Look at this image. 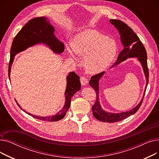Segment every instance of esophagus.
Returning a JSON list of instances; mask_svg holds the SVG:
<instances>
[{
  "label": "esophagus",
  "instance_id": "obj_1",
  "mask_svg": "<svg viewBox=\"0 0 159 159\" xmlns=\"http://www.w3.org/2000/svg\"><path fill=\"white\" fill-rule=\"evenodd\" d=\"M80 80L81 84L83 85V86L86 85L88 84V79L85 77H81L80 79Z\"/></svg>",
  "mask_w": 159,
  "mask_h": 159
}]
</instances>
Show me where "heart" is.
Wrapping results in <instances>:
<instances>
[{"label": "heart", "mask_w": 159, "mask_h": 159, "mask_svg": "<svg viewBox=\"0 0 159 159\" xmlns=\"http://www.w3.org/2000/svg\"><path fill=\"white\" fill-rule=\"evenodd\" d=\"M69 52L84 57V65L91 73L101 72L109 66L116 56L117 48L115 42L98 32L87 30L75 36Z\"/></svg>", "instance_id": "1"}]
</instances>
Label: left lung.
Masks as SVG:
<instances>
[{"instance_id":"obj_1","label":"left lung","mask_w":159,"mask_h":159,"mask_svg":"<svg viewBox=\"0 0 159 159\" xmlns=\"http://www.w3.org/2000/svg\"><path fill=\"white\" fill-rule=\"evenodd\" d=\"M110 21L119 30L120 34L122 43L124 48L122 51L119 53L116 61L113 64L112 67L119 64L120 62L127 59L128 58L137 57L140 62L142 66H143L144 71L146 78V88L149 81V71L147 63V53L144 46L142 44L139 38L134 33L133 30L129 26H128L126 23L116 19H111ZM104 73V72H101L93 75L91 77L89 80V85L95 89L97 95L95 103L91 107L93 116L100 121L104 122H115L122 120L128 117L129 116L135 113L139 110L142 103H143L146 93V89L144 91V96L140 103L131 111L120 113H111L106 112L102 109L98 101V81L101 79Z\"/></svg>"}]
</instances>
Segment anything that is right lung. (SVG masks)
I'll list each match as a JSON object with an SVG mask.
<instances>
[{
  "mask_svg": "<svg viewBox=\"0 0 159 159\" xmlns=\"http://www.w3.org/2000/svg\"><path fill=\"white\" fill-rule=\"evenodd\" d=\"M54 31L55 29L52 25L50 24L48 19L44 16L31 19L25 24V26L16 34L13 40L10 51V60L8 67L9 79H10L11 67L14 59V56L30 46L43 43L47 44L55 53H61L64 52V44L56 38L54 35ZM80 87L79 76L75 74V72L70 73L67 77V86L65 91L66 102L64 107L59 112L55 115L46 117H41L30 113L28 114L35 119L44 121L55 122L61 120L64 117L66 112L69 110L72 97L77 91L80 89ZM16 104L21 108L17 102ZM23 111H25L24 110Z\"/></svg>",
  "mask_w": 159,
  "mask_h": 159,
  "instance_id": "right-lung-1",
  "label": "right lung"
}]
</instances>
